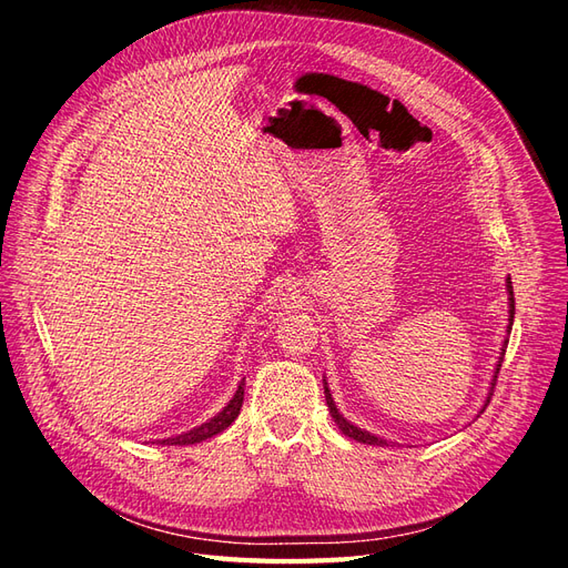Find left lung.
Segmentation results:
<instances>
[{"mask_svg":"<svg viewBox=\"0 0 568 568\" xmlns=\"http://www.w3.org/2000/svg\"><path fill=\"white\" fill-rule=\"evenodd\" d=\"M507 292H509V325H507V333H509V331H511V321H515V292H511V281H509V278H507ZM505 349H507V339H505L503 349H500V361H498V365H496V375H493V382H490L493 387H496V377H498V373H500V365H503V358H505ZM493 387H490V389H493ZM488 400H490V394H488V398H486V406H488ZM325 404H327V408H331V415H333V419H335V425L342 429L344 436H349V438H354V442L368 444V446H384V444H387V442H384V438H379V436H375V434H371V432H365V429L352 425L349 419L339 415V410H337V406H335V400H333V394H331V389H327V382H325Z\"/></svg>","mask_w":568,"mask_h":568,"instance_id":"left-lung-1","label":"left lung"}]
</instances>
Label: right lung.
I'll use <instances>...</instances> for the list:
<instances>
[{
  "mask_svg": "<svg viewBox=\"0 0 568 568\" xmlns=\"http://www.w3.org/2000/svg\"><path fill=\"white\" fill-rule=\"evenodd\" d=\"M243 396H245V379L237 384L233 398L224 406L222 413H216L212 419H207V423H203L200 427H193L191 432H184V434H179V436H170V438H162V442H158V444H162V446H193V444L205 442V438L216 436L219 432H224L233 423V419L237 417V413H241Z\"/></svg>",
  "mask_w": 568,
  "mask_h": 568,
  "instance_id": "1",
  "label": "right lung"
}]
</instances>
